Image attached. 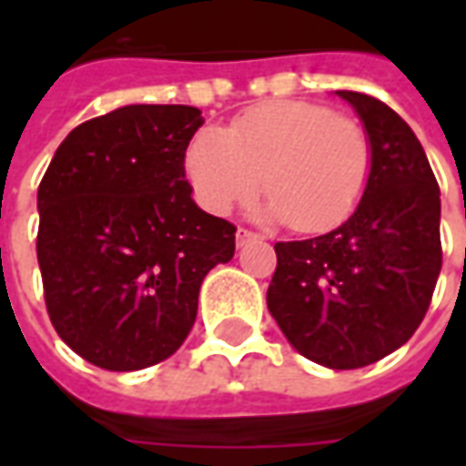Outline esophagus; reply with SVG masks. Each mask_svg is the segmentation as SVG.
<instances>
[{"mask_svg":"<svg viewBox=\"0 0 466 466\" xmlns=\"http://www.w3.org/2000/svg\"><path fill=\"white\" fill-rule=\"evenodd\" d=\"M254 239H259V234L252 232V229H244V227L237 229V247H244V244L254 242Z\"/></svg>","mask_w":466,"mask_h":466,"instance_id":"obj_1","label":"esophagus"}]
</instances>
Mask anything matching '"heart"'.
<instances>
[{
  "instance_id": "obj_1",
  "label": "heart",
  "mask_w": 466,
  "mask_h": 466,
  "mask_svg": "<svg viewBox=\"0 0 466 466\" xmlns=\"http://www.w3.org/2000/svg\"><path fill=\"white\" fill-rule=\"evenodd\" d=\"M371 164V139L357 119L302 99L252 106L227 134L199 129L184 154L194 199L207 212L249 204L264 182L267 214L302 234L329 232L351 217Z\"/></svg>"
}]
</instances>
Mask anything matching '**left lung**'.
<instances>
[{"mask_svg": "<svg viewBox=\"0 0 466 466\" xmlns=\"http://www.w3.org/2000/svg\"><path fill=\"white\" fill-rule=\"evenodd\" d=\"M337 95L370 134V187L342 227L274 244L267 307L302 357L329 370H360L400 350L430 309L441 269V204L410 124L377 96Z\"/></svg>", "mask_w": 466, "mask_h": 466, "instance_id": "8db88e82", "label": "left lung"}]
</instances>
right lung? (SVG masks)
<instances>
[{
    "label": "right lung",
    "mask_w": 466,
    "mask_h": 466,
    "mask_svg": "<svg viewBox=\"0 0 466 466\" xmlns=\"http://www.w3.org/2000/svg\"><path fill=\"white\" fill-rule=\"evenodd\" d=\"M202 112L129 105L66 134L36 207V259L56 334L109 371L159 364L197 319L207 272L234 257L237 227L202 212L184 154Z\"/></svg>",
    "instance_id": "1"
}]
</instances>
